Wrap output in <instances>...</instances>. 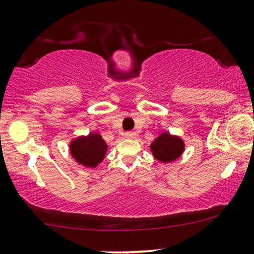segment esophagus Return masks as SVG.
<instances>
[{"instance_id": "esophagus-1", "label": "esophagus", "mask_w": 254, "mask_h": 254, "mask_svg": "<svg viewBox=\"0 0 254 254\" xmlns=\"http://www.w3.org/2000/svg\"><path fill=\"white\" fill-rule=\"evenodd\" d=\"M124 136L127 137V138H135L136 132H133V131H127V132H125Z\"/></svg>"}]
</instances>
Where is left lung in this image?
I'll list each match as a JSON object with an SVG mask.
<instances>
[{
	"mask_svg": "<svg viewBox=\"0 0 254 254\" xmlns=\"http://www.w3.org/2000/svg\"><path fill=\"white\" fill-rule=\"evenodd\" d=\"M150 149L156 160L168 163L181 156L185 144H183V140L177 136H172L164 132L151 143Z\"/></svg>",
	"mask_w": 254,
	"mask_h": 254,
	"instance_id": "left-lung-1",
	"label": "left lung"
}]
</instances>
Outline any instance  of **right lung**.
<instances>
[{
	"label": "right lung",
	"instance_id": "1",
	"mask_svg": "<svg viewBox=\"0 0 254 254\" xmlns=\"http://www.w3.org/2000/svg\"><path fill=\"white\" fill-rule=\"evenodd\" d=\"M69 150L72 157L79 164L94 168L105 157L108 144L99 133L91 132L88 136H81L72 140L69 144Z\"/></svg>",
	"mask_w": 254,
	"mask_h": 254
}]
</instances>
